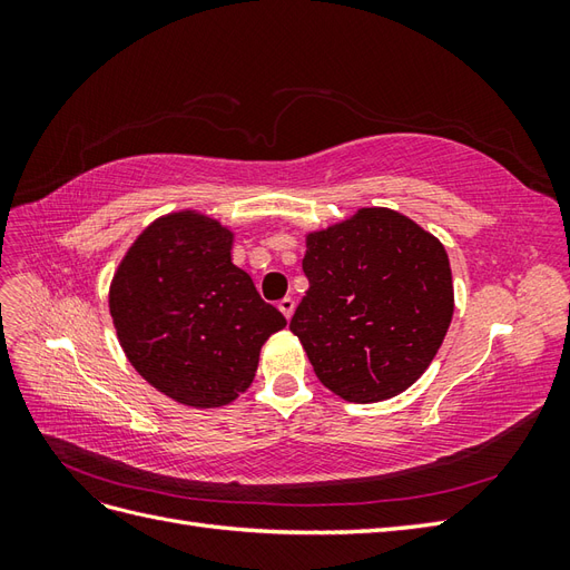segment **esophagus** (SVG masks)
Wrapping results in <instances>:
<instances>
[{"mask_svg":"<svg viewBox=\"0 0 570 570\" xmlns=\"http://www.w3.org/2000/svg\"><path fill=\"white\" fill-rule=\"evenodd\" d=\"M278 308L283 312V316L289 321V318H292V314H295V299H292V297L281 299V302H278Z\"/></svg>","mask_w":570,"mask_h":570,"instance_id":"esophagus-1","label":"esophagus"}]
</instances>
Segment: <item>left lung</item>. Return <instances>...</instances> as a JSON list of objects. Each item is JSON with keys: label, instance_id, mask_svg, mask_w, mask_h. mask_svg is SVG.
<instances>
[{"label": "left lung", "instance_id": "left-lung-1", "mask_svg": "<svg viewBox=\"0 0 570 570\" xmlns=\"http://www.w3.org/2000/svg\"><path fill=\"white\" fill-rule=\"evenodd\" d=\"M308 289L289 331L318 381L373 404L419 381L454 314L450 258L438 237L392 209H358L306 235Z\"/></svg>", "mask_w": 570, "mask_h": 570}]
</instances>
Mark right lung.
I'll return each instance as SVG.
<instances>
[{
    "label": "right lung",
    "mask_w": 570,
    "mask_h": 570,
    "mask_svg": "<svg viewBox=\"0 0 570 570\" xmlns=\"http://www.w3.org/2000/svg\"><path fill=\"white\" fill-rule=\"evenodd\" d=\"M233 233L178 212L135 239L111 281L109 312L135 371L170 400L212 409L237 400L264 342L287 325L230 258Z\"/></svg>",
    "instance_id": "1"
}]
</instances>
